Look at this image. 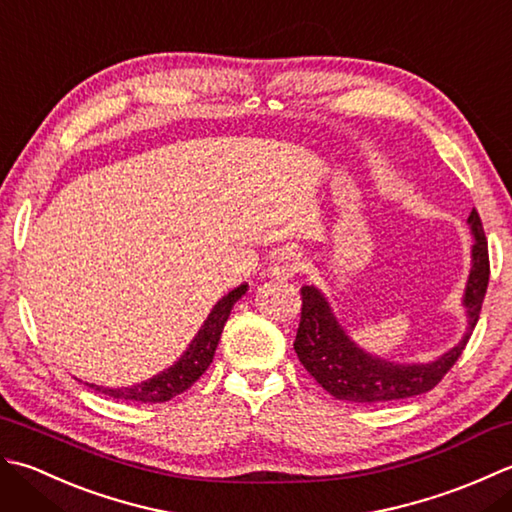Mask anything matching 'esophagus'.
Wrapping results in <instances>:
<instances>
[{
    "label": "esophagus",
    "instance_id": "1",
    "mask_svg": "<svg viewBox=\"0 0 512 512\" xmlns=\"http://www.w3.org/2000/svg\"><path fill=\"white\" fill-rule=\"evenodd\" d=\"M302 269V260L294 252H280L269 265V276L278 278V280H289L294 278L298 271Z\"/></svg>",
    "mask_w": 512,
    "mask_h": 512
}]
</instances>
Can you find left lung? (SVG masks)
<instances>
[{"mask_svg": "<svg viewBox=\"0 0 512 512\" xmlns=\"http://www.w3.org/2000/svg\"><path fill=\"white\" fill-rule=\"evenodd\" d=\"M466 223L473 234L471 271H468L462 298V307L466 311V331L453 349H448L433 362L400 364L373 356L344 331L340 320L333 314L327 296L318 287L311 285L300 289L302 316L294 349L302 367L333 398L358 404H384L413 398V395L431 391L457 362V358L462 356L479 320L490 276L488 243L479 214L473 210Z\"/></svg>", "mask_w": 512, "mask_h": 512, "instance_id": "1", "label": "left lung"}]
</instances>
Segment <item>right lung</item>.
<instances>
[{"label": "right lung", "mask_w": 512, "mask_h": 512, "mask_svg": "<svg viewBox=\"0 0 512 512\" xmlns=\"http://www.w3.org/2000/svg\"><path fill=\"white\" fill-rule=\"evenodd\" d=\"M247 291V283L238 285L236 289L229 291L227 296L216 302L212 307L210 316L198 329L190 347L183 351V356L176 360L172 367L163 369L161 373L152 375L150 380L132 384V387H97V384H90L92 389L99 393H106L114 400H125V402H168L174 395L187 391L192 384L201 378V375L210 367L214 360V351L218 347V340H221V333L225 322L232 314V307L236 300H241Z\"/></svg>", "instance_id": "right-lung-1"}]
</instances>
